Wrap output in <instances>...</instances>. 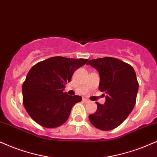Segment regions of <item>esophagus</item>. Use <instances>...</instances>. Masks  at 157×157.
I'll list each match as a JSON object with an SVG mask.
<instances>
[{"label":"esophagus","mask_w":157,"mask_h":157,"mask_svg":"<svg viewBox=\"0 0 157 157\" xmlns=\"http://www.w3.org/2000/svg\"><path fill=\"white\" fill-rule=\"evenodd\" d=\"M82 101H84V102H89V100L87 99H82Z\"/></svg>","instance_id":"obj_1"}]
</instances>
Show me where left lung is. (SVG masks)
I'll use <instances>...</instances> for the list:
<instances>
[{"label": "left lung", "instance_id": "8db88e82", "mask_svg": "<svg viewBox=\"0 0 157 157\" xmlns=\"http://www.w3.org/2000/svg\"><path fill=\"white\" fill-rule=\"evenodd\" d=\"M87 64L99 71V88L107 94L105 105L96 102L97 111L88 118L97 129L112 130L126 120L135 105L139 87L135 71L129 64L111 57L90 60Z\"/></svg>", "mask_w": 157, "mask_h": 157}]
</instances>
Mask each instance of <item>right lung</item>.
<instances>
[{"label": "right lung", "instance_id": "obj_1", "mask_svg": "<svg viewBox=\"0 0 157 157\" xmlns=\"http://www.w3.org/2000/svg\"><path fill=\"white\" fill-rule=\"evenodd\" d=\"M88 60L56 56L30 69L22 91L24 107L32 119L46 128L58 127L67 121L72 107L82 97L64 93L65 85Z\"/></svg>", "mask_w": 157, "mask_h": 157}]
</instances>
